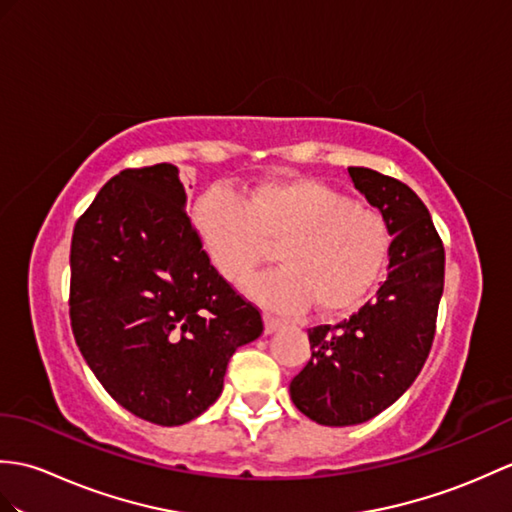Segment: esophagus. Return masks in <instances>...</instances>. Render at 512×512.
<instances>
[{
    "mask_svg": "<svg viewBox=\"0 0 512 512\" xmlns=\"http://www.w3.org/2000/svg\"><path fill=\"white\" fill-rule=\"evenodd\" d=\"M264 323H266V334H272V331H277V329L283 327V320L277 318V316H272V314L264 316Z\"/></svg>",
    "mask_w": 512,
    "mask_h": 512,
    "instance_id": "esophagus-1",
    "label": "esophagus"
}]
</instances>
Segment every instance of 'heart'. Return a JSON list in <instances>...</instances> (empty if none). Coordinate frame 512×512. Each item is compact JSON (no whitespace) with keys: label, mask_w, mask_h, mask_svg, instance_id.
Segmentation results:
<instances>
[{"label":"heart","mask_w":512,"mask_h":512,"mask_svg":"<svg viewBox=\"0 0 512 512\" xmlns=\"http://www.w3.org/2000/svg\"><path fill=\"white\" fill-rule=\"evenodd\" d=\"M200 244L222 277L248 279L277 244L281 268L248 283L277 310L342 312L358 305L382 275L388 227L379 211L353 205L314 178H270L244 198L224 185L192 209Z\"/></svg>","instance_id":"heart-1"}]
</instances>
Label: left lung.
Returning a JSON list of instances; mask_svg holds the SVG:
<instances>
[{
  "label": "left lung",
  "instance_id": "1",
  "mask_svg": "<svg viewBox=\"0 0 512 512\" xmlns=\"http://www.w3.org/2000/svg\"><path fill=\"white\" fill-rule=\"evenodd\" d=\"M355 189L382 211L390 242L388 277L338 325L312 327V358L290 397L320 425L364 423L406 392L430 355L445 281V248L430 211L397 178L349 168Z\"/></svg>",
  "mask_w": 512,
  "mask_h": 512
}]
</instances>
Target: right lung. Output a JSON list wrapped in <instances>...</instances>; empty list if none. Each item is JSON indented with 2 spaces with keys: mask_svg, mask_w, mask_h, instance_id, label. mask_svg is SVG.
<instances>
[{
  "mask_svg": "<svg viewBox=\"0 0 512 512\" xmlns=\"http://www.w3.org/2000/svg\"><path fill=\"white\" fill-rule=\"evenodd\" d=\"M69 320L104 390L157 425H183L220 397L237 347L264 331L200 244L170 163L106 183L71 235Z\"/></svg>",
  "mask_w": 512,
  "mask_h": 512,
  "instance_id": "add662e5",
  "label": "right lung"
}]
</instances>
